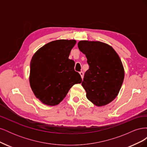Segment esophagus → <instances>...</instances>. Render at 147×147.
<instances>
[{
    "label": "esophagus",
    "mask_w": 147,
    "mask_h": 147,
    "mask_svg": "<svg viewBox=\"0 0 147 147\" xmlns=\"http://www.w3.org/2000/svg\"><path fill=\"white\" fill-rule=\"evenodd\" d=\"M80 75H81L82 78H83V77H84V73H83V72H82V71H81V72H80Z\"/></svg>",
    "instance_id": "34e87169"
}]
</instances>
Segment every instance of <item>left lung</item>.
<instances>
[{
    "label": "left lung",
    "instance_id": "1",
    "mask_svg": "<svg viewBox=\"0 0 147 147\" xmlns=\"http://www.w3.org/2000/svg\"><path fill=\"white\" fill-rule=\"evenodd\" d=\"M78 47L90 66L82 83L86 97L98 107L109 104L116 98L124 80L119 56L112 47L101 42L82 40Z\"/></svg>",
    "mask_w": 147,
    "mask_h": 147
}]
</instances>
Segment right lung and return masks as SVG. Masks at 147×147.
Here are the masks:
<instances>
[{"mask_svg":"<svg viewBox=\"0 0 147 147\" xmlns=\"http://www.w3.org/2000/svg\"><path fill=\"white\" fill-rule=\"evenodd\" d=\"M75 40H57L35 52L30 64L29 82L35 97L47 105L59 104L75 84L82 82L69 59Z\"/></svg>","mask_w":147,"mask_h":147,"instance_id":"1","label":"right lung"}]
</instances>
